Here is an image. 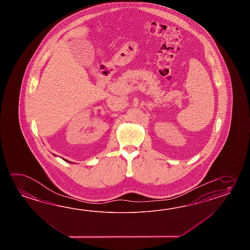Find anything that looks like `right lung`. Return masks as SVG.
Returning <instances> with one entry per match:
<instances>
[{"instance_id": "add662e5", "label": "right lung", "mask_w": 250, "mask_h": 250, "mask_svg": "<svg viewBox=\"0 0 250 250\" xmlns=\"http://www.w3.org/2000/svg\"><path fill=\"white\" fill-rule=\"evenodd\" d=\"M65 160V159H64ZM65 161H66V162H68V163H70V162H69V161H68V160H65Z\"/></svg>"}]
</instances>
